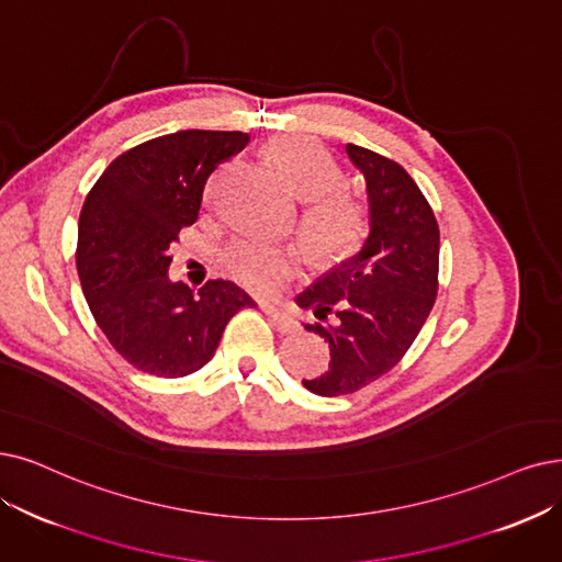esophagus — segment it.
<instances>
[{
    "label": "esophagus",
    "mask_w": 562,
    "mask_h": 562,
    "mask_svg": "<svg viewBox=\"0 0 562 562\" xmlns=\"http://www.w3.org/2000/svg\"><path fill=\"white\" fill-rule=\"evenodd\" d=\"M260 306H262V311L267 313V318L272 321V325H274L281 334H293V331L297 329V321H295L293 316H290V313H288L283 306L269 304V302H262Z\"/></svg>",
    "instance_id": "obj_1"
}]
</instances>
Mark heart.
Instances as JSON below:
<instances>
[{"label":"heart","mask_w":562,"mask_h":562,"mask_svg":"<svg viewBox=\"0 0 562 562\" xmlns=\"http://www.w3.org/2000/svg\"><path fill=\"white\" fill-rule=\"evenodd\" d=\"M269 154L288 189L304 203L314 200L304 216V235L313 249L323 254L348 249L359 233V210L346 193L334 191L341 172L331 156L300 138L277 140ZM226 265L244 285L269 290L295 272L297 258L290 246L241 237L228 246Z\"/></svg>","instance_id":"b5f03b06"}]
</instances>
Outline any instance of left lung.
Wrapping results in <instances>:
<instances>
[{"label":"left lung","instance_id":"8db88e82","mask_svg":"<svg viewBox=\"0 0 562 562\" xmlns=\"http://www.w3.org/2000/svg\"><path fill=\"white\" fill-rule=\"evenodd\" d=\"M344 151L364 177L369 233L295 297L321 321L306 329L329 344V369L302 380L318 396L352 394L394 369L438 293L440 233L419 187L385 156L357 145Z\"/></svg>","mask_w":562,"mask_h":562}]
</instances>
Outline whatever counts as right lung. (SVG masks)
<instances>
[{
	"label": "right lung",
	"instance_id": "add662e5",
	"mask_svg": "<svg viewBox=\"0 0 562 562\" xmlns=\"http://www.w3.org/2000/svg\"><path fill=\"white\" fill-rule=\"evenodd\" d=\"M241 131H177L117 156L89 191L76 265L89 311L128 364L182 378L203 369L228 321L256 306L233 281L193 290L168 277L170 244L193 226L207 177L249 145Z\"/></svg>",
	"mask_w": 562,
	"mask_h": 562
}]
</instances>
